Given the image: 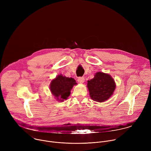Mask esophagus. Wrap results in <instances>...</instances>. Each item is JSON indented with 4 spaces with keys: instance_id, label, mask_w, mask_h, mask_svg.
<instances>
[{
    "instance_id": "34e87169",
    "label": "esophagus",
    "mask_w": 151,
    "mask_h": 151,
    "mask_svg": "<svg viewBox=\"0 0 151 151\" xmlns=\"http://www.w3.org/2000/svg\"><path fill=\"white\" fill-rule=\"evenodd\" d=\"M78 81L79 83H83L84 81H85V78H84L83 77H79V78H78Z\"/></svg>"
}]
</instances>
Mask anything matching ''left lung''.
Returning a JSON list of instances; mask_svg holds the SVG:
<instances>
[{
	"label": "left lung",
	"instance_id": "1",
	"mask_svg": "<svg viewBox=\"0 0 151 151\" xmlns=\"http://www.w3.org/2000/svg\"><path fill=\"white\" fill-rule=\"evenodd\" d=\"M87 87L91 99L97 102H103L112 96L116 84L110 75L99 72L95 74L93 79L88 81Z\"/></svg>",
	"mask_w": 151,
	"mask_h": 151
}]
</instances>
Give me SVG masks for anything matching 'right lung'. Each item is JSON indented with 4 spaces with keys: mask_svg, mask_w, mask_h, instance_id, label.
<instances>
[{
    "mask_svg": "<svg viewBox=\"0 0 151 151\" xmlns=\"http://www.w3.org/2000/svg\"><path fill=\"white\" fill-rule=\"evenodd\" d=\"M76 84L73 78L58 75L52 80L50 83V90L58 101H63L68 98L72 88Z\"/></svg>",
    "mask_w": 151,
    "mask_h": 151,
    "instance_id": "right-lung-1",
    "label": "right lung"
}]
</instances>
